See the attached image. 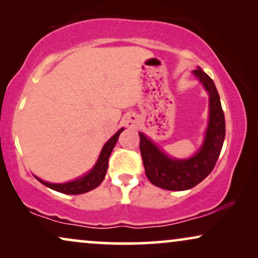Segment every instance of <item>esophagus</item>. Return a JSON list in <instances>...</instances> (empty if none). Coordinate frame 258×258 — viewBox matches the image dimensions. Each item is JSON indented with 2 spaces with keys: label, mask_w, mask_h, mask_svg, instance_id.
I'll return each mask as SVG.
<instances>
[{
  "label": "esophagus",
  "mask_w": 258,
  "mask_h": 258,
  "mask_svg": "<svg viewBox=\"0 0 258 258\" xmlns=\"http://www.w3.org/2000/svg\"><path fill=\"white\" fill-rule=\"evenodd\" d=\"M133 118H134L133 116H130V117L128 118V124H129V123H132V122H133Z\"/></svg>",
  "instance_id": "34e87169"
}]
</instances>
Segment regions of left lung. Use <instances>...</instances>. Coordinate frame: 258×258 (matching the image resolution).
Here are the masks:
<instances>
[{"instance_id":"obj_1","label":"left lung","mask_w":258,"mask_h":258,"mask_svg":"<svg viewBox=\"0 0 258 258\" xmlns=\"http://www.w3.org/2000/svg\"><path fill=\"white\" fill-rule=\"evenodd\" d=\"M192 74L209 95V121L200 149L189 158H174L168 156L143 133H139L147 177L154 185L165 190H188L202 182L213 171L223 147L225 119L220 95L214 81L200 67Z\"/></svg>"}]
</instances>
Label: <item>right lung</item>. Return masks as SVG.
I'll list each match as a JSON object with an SVG mask.
<instances>
[{
  "instance_id": "1",
  "label": "right lung",
  "mask_w": 258,
  "mask_h": 258,
  "mask_svg": "<svg viewBox=\"0 0 258 258\" xmlns=\"http://www.w3.org/2000/svg\"><path fill=\"white\" fill-rule=\"evenodd\" d=\"M124 128H121L114 136L110 137L105 144L102 148L100 156L97 158V162L95 163L93 169H90L86 175L81 176V177L74 179V181L66 182V183H50L43 179L36 177L42 184L48 186L55 191L67 194V195H80V194H84L90 191L95 188H97L101 184L102 181L104 179V176L107 174L108 169V161L110 157V154L112 149H114L116 142H117L119 134H121Z\"/></svg>"
}]
</instances>
